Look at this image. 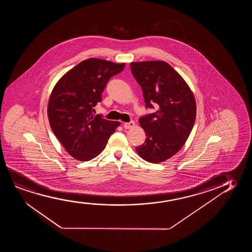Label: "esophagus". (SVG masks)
<instances>
[{
  "label": "esophagus",
  "mask_w": 252,
  "mask_h": 252,
  "mask_svg": "<svg viewBox=\"0 0 252 252\" xmlns=\"http://www.w3.org/2000/svg\"><path fill=\"white\" fill-rule=\"evenodd\" d=\"M124 127L126 129H130V128H132L135 126L134 121H130V122H126L124 125Z\"/></svg>",
  "instance_id": "esophagus-1"
}]
</instances>
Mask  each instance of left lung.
Wrapping results in <instances>:
<instances>
[{"mask_svg": "<svg viewBox=\"0 0 252 252\" xmlns=\"http://www.w3.org/2000/svg\"><path fill=\"white\" fill-rule=\"evenodd\" d=\"M131 70L142 87L146 107L157 111L139 118L146 138L136 148L149 162H164L182 149L193 129L196 101L182 76L164 61L131 62Z\"/></svg>", "mask_w": 252, "mask_h": 252, "instance_id": "8db88e82", "label": "left lung"}]
</instances>
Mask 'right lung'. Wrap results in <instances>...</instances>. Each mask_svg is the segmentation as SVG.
<instances>
[{"label": "right lung", "mask_w": 252, "mask_h": 252, "mask_svg": "<svg viewBox=\"0 0 252 252\" xmlns=\"http://www.w3.org/2000/svg\"><path fill=\"white\" fill-rule=\"evenodd\" d=\"M125 63L86 59L58 81L49 98L47 114L53 133L69 155L82 162L99 155L121 125L93 114L108 80Z\"/></svg>", "instance_id": "right-lung-1"}]
</instances>
